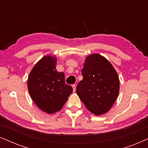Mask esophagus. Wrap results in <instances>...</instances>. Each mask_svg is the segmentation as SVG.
<instances>
[{
    "label": "esophagus",
    "mask_w": 148,
    "mask_h": 148,
    "mask_svg": "<svg viewBox=\"0 0 148 148\" xmlns=\"http://www.w3.org/2000/svg\"><path fill=\"white\" fill-rule=\"evenodd\" d=\"M72 88H73V91L75 92V91H76V84H73V85H72Z\"/></svg>",
    "instance_id": "1"
}]
</instances>
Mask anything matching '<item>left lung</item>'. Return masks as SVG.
<instances>
[{
    "instance_id": "obj_1",
    "label": "left lung",
    "mask_w": 148,
    "mask_h": 148,
    "mask_svg": "<svg viewBox=\"0 0 148 148\" xmlns=\"http://www.w3.org/2000/svg\"><path fill=\"white\" fill-rule=\"evenodd\" d=\"M83 79L76 87V93L86 108L95 115L109 111L119 93L118 74L107 59L92 54L85 59L82 70Z\"/></svg>"
}]
</instances>
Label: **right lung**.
I'll use <instances>...</instances> for the list:
<instances>
[{"label":"right lung","mask_w":148,"mask_h":148,"mask_svg":"<svg viewBox=\"0 0 148 148\" xmlns=\"http://www.w3.org/2000/svg\"><path fill=\"white\" fill-rule=\"evenodd\" d=\"M57 58L46 56L35 64L27 79L29 95L41 110L53 114L62 109L73 88L56 70Z\"/></svg>","instance_id":"add662e5"}]
</instances>
